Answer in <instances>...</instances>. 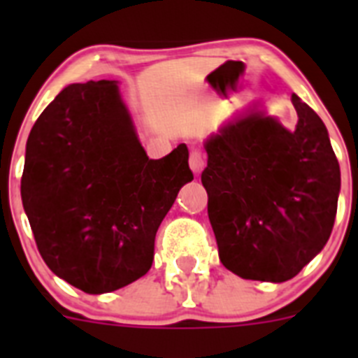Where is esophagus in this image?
<instances>
[{
	"instance_id": "1",
	"label": "esophagus",
	"mask_w": 358,
	"mask_h": 358,
	"mask_svg": "<svg viewBox=\"0 0 358 358\" xmlns=\"http://www.w3.org/2000/svg\"><path fill=\"white\" fill-rule=\"evenodd\" d=\"M204 164H206L204 154L201 150H192V154H189V169H192V172L201 173L204 170Z\"/></svg>"
}]
</instances>
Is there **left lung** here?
Returning a JSON list of instances; mask_svg holds the SVG:
<instances>
[{"label": "left lung", "mask_w": 358, "mask_h": 358, "mask_svg": "<svg viewBox=\"0 0 358 358\" xmlns=\"http://www.w3.org/2000/svg\"><path fill=\"white\" fill-rule=\"evenodd\" d=\"M289 131L252 103L204 143L208 217L220 262L243 280L281 283L330 238L341 192L339 161L322 120L292 94Z\"/></svg>", "instance_id": "obj_1"}]
</instances>
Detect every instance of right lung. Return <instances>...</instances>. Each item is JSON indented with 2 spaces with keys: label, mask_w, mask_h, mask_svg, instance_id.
Instances as JSON below:
<instances>
[{
  "label": "right lung",
  "mask_w": 358,
  "mask_h": 358,
  "mask_svg": "<svg viewBox=\"0 0 358 358\" xmlns=\"http://www.w3.org/2000/svg\"><path fill=\"white\" fill-rule=\"evenodd\" d=\"M194 179L188 148L148 159L116 80L69 84L27 141L21 199L52 273L87 294L145 276L179 189Z\"/></svg>",
  "instance_id": "1"
}]
</instances>
